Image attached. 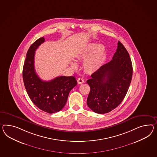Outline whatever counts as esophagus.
Masks as SVG:
<instances>
[{
    "mask_svg": "<svg viewBox=\"0 0 157 157\" xmlns=\"http://www.w3.org/2000/svg\"><path fill=\"white\" fill-rule=\"evenodd\" d=\"M77 82H78V84H83L84 82V80L82 78H78L77 79Z\"/></svg>",
    "mask_w": 157,
    "mask_h": 157,
    "instance_id": "1",
    "label": "esophagus"
}]
</instances>
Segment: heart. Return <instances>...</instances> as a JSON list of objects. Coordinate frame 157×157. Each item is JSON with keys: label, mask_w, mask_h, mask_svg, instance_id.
I'll use <instances>...</instances> for the list:
<instances>
[{"label": "heart", "mask_w": 157, "mask_h": 157, "mask_svg": "<svg viewBox=\"0 0 157 157\" xmlns=\"http://www.w3.org/2000/svg\"><path fill=\"white\" fill-rule=\"evenodd\" d=\"M106 49L102 44L96 43H89L86 45L79 53L78 57L84 60L83 67L86 72H96L100 68L104 60ZM71 65L73 68L76 67L75 62H72Z\"/></svg>", "instance_id": "obj_1"}]
</instances>
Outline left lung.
<instances>
[{"mask_svg":"<svg viewBox=\"0 0 157 157\" xmlns=\"http://www.w3.org/2000/svg\"><path fill=\"white\" fill-rule=\"evenodd\" d=\"M112 59L101 66L87 80L90 88L87 105L94 112H110L120 104L130 84L133 67L125 47L118 42Z\"/></svg>","mask_w":157,"mask_h":157,"instance_id":"obj_1","label":"left lung"}]
</instances>
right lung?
Listing matches in <instances>:
<instances>
[{"label": "right lung", "mask_w": 157, "mask_h": 157, "mask_svg": "<svg viewBox=\"0 0 157 157\" xmlns=\"http://www.w3.org/2000/svg\"><path fill=\"white\" fill-rule=\"evenodd\" d=\"M45 41L40 37L32 44L27 53L23 69V78L28 96L41 110L54 113L61 110L66 104L69 93L77 85L74 76L57 77L45 81L37 76L34 67L36 49Z\"/></svg>", "instance_id": "right-lung-1"}]
</instances>
